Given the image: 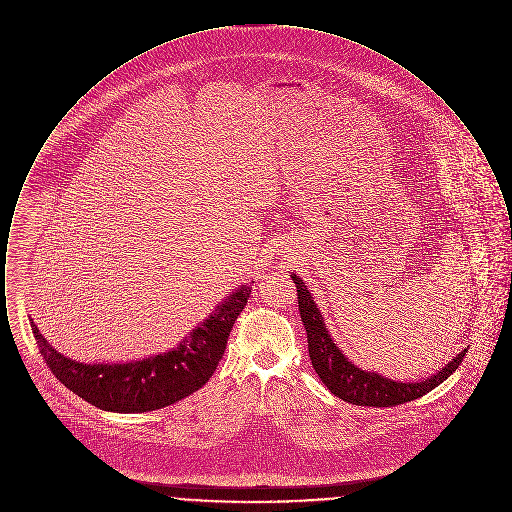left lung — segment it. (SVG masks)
Listing matches in <instances>:
<instances>
[{
    "label": "left lung",
    "instance_id": "8db88e82",
    "mask_svg": "<svg viewBox=\"0 0 512 512\" xmlns=\"http://www.w3.org/2000/svg\"><path fill=\"white\" fill-rule=\"evenodd\" d=\"M292 280L297 288L299 315L307 330L313 368L317 370L322 384L347 403L361 407H395L413 401L438 388L439 384L447 380L463 363L468 349L461 351L455 359H451V363L443 366L434 376L420 382H395L376 372L363 370L353 365L330 338L322 315L317 309V303L311 297L305 282L297 274H292Z\"/></svg>",
    "mask_w": 512,
    "mask_h": 512
}]
</instances>
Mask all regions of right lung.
I'll return each mask as SVG.
<instances>
[{"mask_svg":"<svg viewBox=\"0 0 512 512\" xmlns=\"http://www.w3.org/2000/svg\"><path fill=\"white\" fill-rule=\"evenodd\" d=\"M249 293L247 286L230 293L169 353L121 365L76 363L55 351L34 322L30 326L46 365L63 386L103 411L146 413L169 407L209 382Z\"/></svg>","mask_w":512,"mask_h":512,"instance_id":"right-lung-1","label":"right lung"}]
</instances>
